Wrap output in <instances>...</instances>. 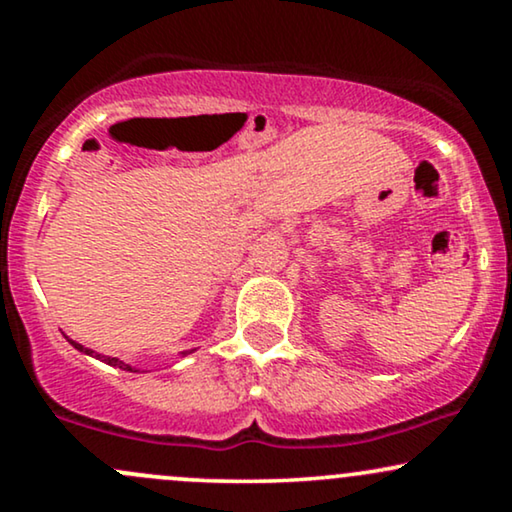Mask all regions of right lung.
I'll use <instances>...</instances> for the list:
<instances>
[{
	"label": "right lung",
	"instance_id": "obj_1",
	"mask_svg": "<svg viewBox=\"0 0 512 512\" xmlns=\"http://www.w3.org/2000/svg\"><path fill=\"white\" fill-rule=\"evenodd\" d=\"M69 340V338H67ZM74 345V349H79V352H83V354H88V356H95V359H100V361H104V363H109V366H114V368H121V370H130V373H137L135 368L132 366H128V363H123L121 359H116V356H102V354H95L93 349H88V347H83V345H79V342H74V340H69Z\"/></svg>",
	"mask_w": 512,
	"mask_h": 512
}]
</instances>
